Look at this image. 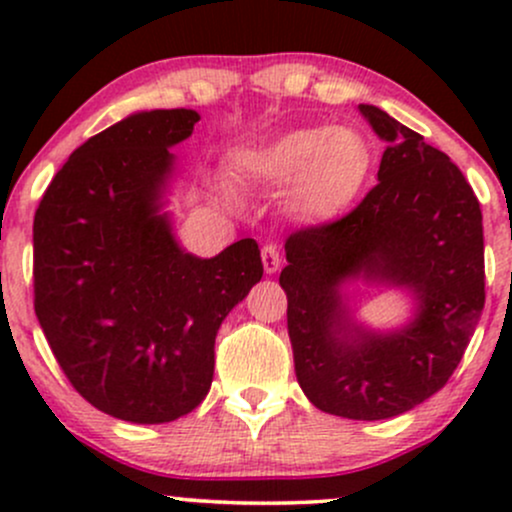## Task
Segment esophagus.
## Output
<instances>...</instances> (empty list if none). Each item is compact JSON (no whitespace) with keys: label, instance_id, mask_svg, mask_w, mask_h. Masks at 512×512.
<instances>
[{"label":"esophagus","instance_id":"34e87169","mask_svg":"<svg viewBox=\"0 0 512 512\" xmlns=\"http://www.w3.org/2000/svg\"><path fill=\"white\" fill-rule=\"evenodd\" d=\"M262 264H264V272L267 274H276L281 267V255L274 245H264L262 248Z\"/></svg>","mask_w":512,"mask_h":512}]
</instances>
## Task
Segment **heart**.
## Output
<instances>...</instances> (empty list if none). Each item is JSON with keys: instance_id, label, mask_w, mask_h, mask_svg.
<instances>
[{"instance_id": "b5f03b06", "label": "heart", "mask_w": 512, "mask_h": 512, "mask_svg": "<svg viewBox=\"0 0 512 512\" xmlns=\"http://www.w3.org/2000/svg\"><path fill=\"white\" fill-rule=\"evenodd\" d=\"M240 180L284 190L286 211L308 226L330 223L354 204L370 173L368 142L346 125L296 127L231 156Z\"/></svg>"}]
</instances>
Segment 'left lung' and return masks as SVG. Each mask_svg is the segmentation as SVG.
Instances as JSON below:
<instances>
[{"instance_id": "8db88e82", "label": "left lung", "mask_w": 512, "mask_h": 512, "mask_svg": "<svg viewBox=\"0 0 512 512\" xmlns=\"http://www.w3.org/2000/svg\"><path fill=\"white\" fill-rule=\"evenodd\" d=\"M387 146L378 185L344 219L286 240L279 284L305 397L327 414L380 421L426 402L462 361L484 310V228L462 170L375 105ZM358 285L404 290L397 328L357 320Z\"/></svg>"}]
</instances>
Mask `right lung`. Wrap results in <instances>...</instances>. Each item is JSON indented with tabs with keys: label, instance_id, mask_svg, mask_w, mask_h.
Wrapping results in <instances>:
<instances>
[{
	"label": "right lung",
	"instance_id": "1",
	"mask_svg": "<svg viewBox=\"0 0 512 512\" xmlns=\"http://www.w3.org/2000/svg\"><path fill=\"white\" fill-rule=\"evenodd\" d=\"M197 110H139L69 156L33 221L35 315L86 402L129 421L190 414L214 380L221 322L262 279L252 238L197 257L175 238L173 146Z\"/></svg>",
	"mask_w": 512,
	"mask_h": 512
}]
</instances>
